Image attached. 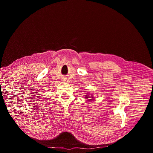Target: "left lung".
<instances>
[{"label": "left lung", "mask_w": 153, "mask_h": 153, "mask_svg": "<svg viewBox=\"0 0 153 153\" xmlns=\"http://www.w3.org/2000/svg\"><path fill=\"white\" fill-rule=\"evenodd\" d=\"M88 97H89V95H86V98H88ZM90 100H91V99H90Z\"/></svg>", "instance_id": "obj_1"}]
</instances>
